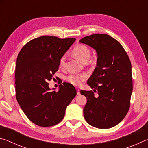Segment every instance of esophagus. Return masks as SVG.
Instances as JSON below:
<instances>
[{"mask_svg":"<svg viewBox=\"0 0 148 148\" xmlns=\"http://www.w3.org/2000/svg\"><path fill=\"white\" fill-rule=\"evenodd\" d=\"M77 95H80L81 94V92H80V90L79 88H77Z\"/></svg>","mask_w":148,"mask_h":148,"instance_id":"esophagus-1","label":"esophagus"}]
</instances>
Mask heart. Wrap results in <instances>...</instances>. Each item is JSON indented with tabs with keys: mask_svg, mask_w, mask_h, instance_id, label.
<instances>
[{
	"mask_svg": "<svg viewBox=\"0 0 148 148\" xmlns=\"http://www.w3.org/2000/svg\"><path fill=\"white\" fill-rule=\"evenodd\" d=\"M73 53L77 58L82 62H86L90 56V49L84 45H79L75 47L73 49ZM66 56L63 55L59 60V66L60 68H64L66 66ZM88 75L86 73H71L66 77V81L74 86H80L82 82L86 81Z\"/></svg>",
	"mask_w": 148,
	"mask_h": 148,
	"instance_id": "1",
	"label": "heart"
}]
</instances>
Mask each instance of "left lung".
<instances>
[{"instance_id":"obj_1","label":"left lung","mask_w":148,"mask_h":148,"mask_svg":"<svg viewBox=\"0 0 148 148\" xmlns=\"http://www.w3.org/2000/svg\"><path fill=\"white\" fill-rule=\"evenodd\" d=\"M95 49L97 66L87 84L97 90H81L87 99L83 109L88 123L99 129H108L122 121L130 107L133 92L131 64L122 45L105 34H94L79 41Z\"/></svg>"}]
</instances>
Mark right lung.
Returning <instances> with one entry per match:
<instances>
[{
  "instance_id": "add662e5",
  "label": "right lung",
  "mask_w": 148,
  "mask_h": 148,
  "mask_svg": "<svg viewBox=\"0 0 148 148\" xmlns=\"http://www.w3.org/2000/svg\"><path fill=\"white\" fill-rule=\"evenodd\" d=\"M43 36L23 47L15 67V96L27 117L36 125L47 127L64 118L66 107L77 95L71 84L63 82L58 92L51 91L48 81L59 68V60L74 41Z\"/></svg>"
}]
</instances>
